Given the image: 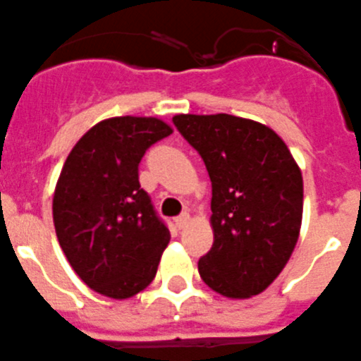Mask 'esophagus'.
<instances>
[{"label": "esophagus", "instance_id": "esophagus-1", "mask_svg": "<svg viewBox=\"0 0 361 361\" xmlns=\"http://www.w3.org/2000/svg\"><path fill=\"white\" fill-rule=\"evenodd\" d=\"M190 220H191L190 214L184 213V214H180V216H178L177 220H175V226H177V229L183 231V229H186L188 224H190Z\"/></svg>", "mask_w": 361, "mask_h": 361}]
</instances>
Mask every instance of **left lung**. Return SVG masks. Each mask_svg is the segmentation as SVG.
I'll use <instances>...</instances> for the list:
<instances>
[{"label": "left lung", "mask_w": 361, "mask_h": 361, "mask_svg": "<svg viewBox=\"0 0 361 361\" xmlns=\"http://www.w3.org/2000/svg\"><path fill=\"white\" fill-rule=\"evenodd\" d=\"M173 125L200 154L213 188L214 241L198 274L220 295H257L299 240L302 175L295 159L272 128L245 118L177 114Z\"/></svg>", "instance_id": "8db88e82"}]
</instances>
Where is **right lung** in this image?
I'll list each match as a JSON object with an SVG mask.
<instances>
[{"label": "right lung", "instance_id": "obj_1", "mask_svg": "<svg viewBox=\"0 0 361 361\" xmlns=\"http://www.w3.org/2000/svg\"><path fill=\"white\" fill-rule=\"evenodd\" d=\"M170 134L157 118H109L82 135L62 166L55 233L73 270L102 295L128 299L154 281L170 231L140 186L137 166Z\"/></svg>", "mask_w": 361, "mask_h": 361}]
</instances>
